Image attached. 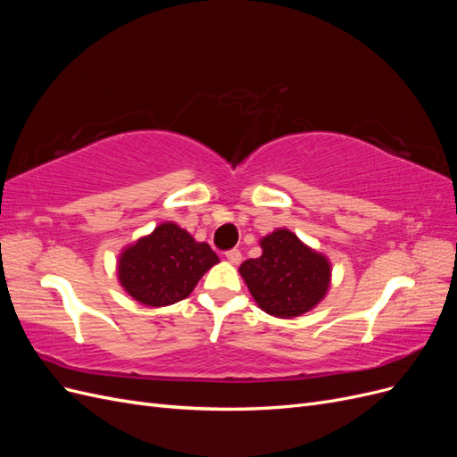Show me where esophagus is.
<instances>
[{
	"mask_svg": "<svg viewBox=\"0 0 457 457\" xmlns=\"http://www.w3.org/2000/svg\"><path fill=\"white\" fill-rule=\"evenodd\" d=\"M225 257L232 262V265H238V262L242 261V253H240V250H228V252L225 253Z\"/></svg>",
	"mask_w": 457,
	"mask_h": 457,
	"instance_id": "esophagus-1",
	"label": "esophagus"
}]
</instances>
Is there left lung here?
I'll return each instance as SVG.
<instances>
[{
  "label": "left lung",
  "mask_w": 457,
  "mask_h": 457,
  "mask_svg": "<svg viewBox=\"0 0 457 457\" xmlns=\"http://www.w3.org/2000/svg\"><path fill=\"white\" fill-rule=\"evenodd\" d=\"M261 250L257 259L242 262L240 274L267 314L295 318L324 299L331 280L328 257L311 250L287 228L262 238Z\"/></svg>",
  "instance_id": "8db88e82"
}]
</instances>
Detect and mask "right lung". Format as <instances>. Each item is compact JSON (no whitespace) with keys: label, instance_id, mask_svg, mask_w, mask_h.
I'll list each match as a JSON object with an SVG mask.
<instances>
[{"label":"right lung","instance_id":"add662e5","mask_svg":"<svg viewBox=\"0 0 457 457\" xmlns=\"http://www.w3.org/2000/svg\"><path fill=\"white\" fill-rule=\"evenodd\" d=\"M215 262L219 257L205 242L175 223H162L121 252L118 278L135 301L168 307L187 299Z\"/></svg>","mask_w":457,"mask_h":457}]
</instances>
